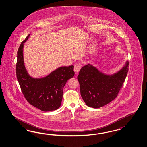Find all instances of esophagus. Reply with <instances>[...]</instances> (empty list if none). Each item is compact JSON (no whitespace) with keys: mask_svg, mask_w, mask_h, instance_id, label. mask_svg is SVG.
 <instances>
[{"mask_svg":"<svg viewBox=\"0 0 147 147\" xmlns=\"http://www.w3.org/2000/svg\"><path fill=\"white\" fill-rule=\"evenodd\" d=\"M81 68H82V65L79 63H76L74 65V71H75L76 74L78 73V72L80 70Z\"/></svg>","mask_w":147,"mask_h":147,"instance_id":"obj_1","label":"esophagus"}]
</instances>
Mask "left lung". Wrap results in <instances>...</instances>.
I'll return each instance as SVG.
<instances>
[{
    "mask_svg": "<svg viewBox=\"0 0 147 147\" xmlns=\"http://www.w3.org/2000/svg\"><path fill=\"white\" fill-rule=\"evenodd\" d=\"M129 61L113 74H105L88 63L83 66L78 76L80 94L87 106L98 108L114 100L121 88L128 72Z\"/></svg>",
    "mask_w": 147,
    "mask_h": 147,
    "instance_id": "left-lung-1",
    "label": "left lung"
}]
</instances>
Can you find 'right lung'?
Returning <instances> with one entry per match:
<instances>
[{
	"label": "right lung",
	"mask_w": 147,
	"mask_h": 147,
	"mask_svg": "<svg viewBox=\"0 0 147 147\" xmlns=\"http://www.w3.org/2000/svg\"><path fill=\"white\" fill-rule=\"evenodd\" d=\"M30 35L21 42L18 50L16 67L18 82L24 97L30 105L44 112L56 110L61 105L65 84L74 76V66L59 67L41 78L31 76L26 68L24 57V43Z\"/></svg>",
	"instance_id": "obj_1"
}]
</instances>
